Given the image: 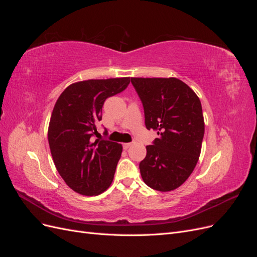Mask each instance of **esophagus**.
<instances>
[{
  "mask_svg": "<svg viewBox=\"0 0 257 257\" xmlns=\"http://www.w3.org/2000/svg\"><path fill=\"white\" fill-rule=\"evenodd\" d=\"M133 145V143H126V144H123V148L124 149H128V148Z\"/></svg>",
  "mask_w": 257,
  "mask_h": 257,
  "instance_id": "34e87169",
  "label": "esophagus"
}]
</instances>
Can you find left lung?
<instances>
[{
  "label": "left lung",
  "mask_w": 257,
  "mask_h": 257,
  "mask_svg": "<svg viewBox=\"0 0 257 257\" xmlns=\"http://www.w3.org/2000/svg\"><path fill=\"white\" fill-rule=\"evenodd\" d=\"M142 99L148 130L159 138L147 146L139 164L144 182L160 192L174 191L195 168L205 134L201 103L180 79L131 78Z\"/></svg>",
  "instance_id": "1"
}]
</instances>
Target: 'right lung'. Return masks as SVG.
Here are the masks:
<instances>
[{
	"label": "right lung",
	"instance_id": "right-lung-1",
	"mask_svg": "<svg viewBox=\"0 0 257 257\" xmlns=\"http://www.w3.org/2000/svg\"><path fill=\"white\" fill-rule=\"evenodd\" d=\"M130 77L72 83L53 107L48 127L50 152L58 173L73 191L96 196L109 188L122 145L94 141L106 98L126 89Z\"/></svg>",
	"mask_w": 257,
	"mask_h": 257
}]
</instances>
